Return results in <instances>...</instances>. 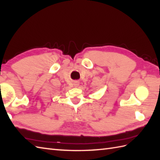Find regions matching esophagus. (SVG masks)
Returning a JSON list of instances; mask_svg holds the SVG:
<instances>
[{
	"label": "esophagus",
	"mask_w": 160,
	"mask_h": 160,
	"mask_svg": "<svg viewBox=\"0 0 160 160\" xmlns=\"http://www.w3.org/2000/svg\"><path fill=\"white\" fill-rule=\"evenodd\" d=\"M78 85H79V82H78V81H76V82H74V86L75 87H77Z\"/></svg>",
	"instance_id": "1"
}]
</instances>
